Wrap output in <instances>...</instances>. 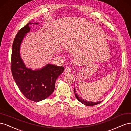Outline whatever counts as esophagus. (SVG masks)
<instances>
[{
    "label": "esophagus",
    "instance_id": "obj_1",
    "mask_svg": "<svg viewBox=\"0 0 131 131\" xmlns=\"http://www.w3.org/2000/svg\"><path fill=\"white\" fill-rule=\"evenodd\" d=\"M65 71L66 72H70L71 71V69L70 67H66L65 69Z\"/></svg>",
    "mask_w": 131,
    "mask_h": 131
}]
</instances>
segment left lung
I'll return each mask as SVG.
<instances>
[{
  "mask_svg": "<svg viewBox=\"0 0 131 131\" xmlns=\"http://www.w3.org/2000/svg\"><path fill=\"white\" fill-rule=\"evenodd\" d=\"M74 93H75V96L76 97V98L78 100H79L81 103L84 104L85 105H87V106H93V105H97V104H98L101 103V102H96V103H94V102H88V101H87V100H84V99H82L81 98V97H80L79 96L77 95V94L76 93V92L75 91V89H74Z\"/></svg>",
  "mask_w": 131,
  "mask_h": 131,
  "instance_id": "8db88e82",
  "label": "left lung"
}]
</instances>
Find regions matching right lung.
Returning <instances> with one entry per match:
<instances>
[{"label": "right lung", "mask_w": 131, "mask_h": 131, "mask_svg": "<svg viewBox=\"0 0 131 131\" xmlns=\"http://www.w3.org/2000/svg\"><path fill=\"white\" fill-rule=\"evenodd\" d=\"M29 24H33L29 22L18 32L14 40L11 70L14 80L22 94L26 98L37 102L46 99L53 93L55 81L63 72L64 68L51 64L36 71L26 68L20 57V47L25 34L30 30Z\"/></svg>", "instance_id": "right-lung-1"}]
</instances>
